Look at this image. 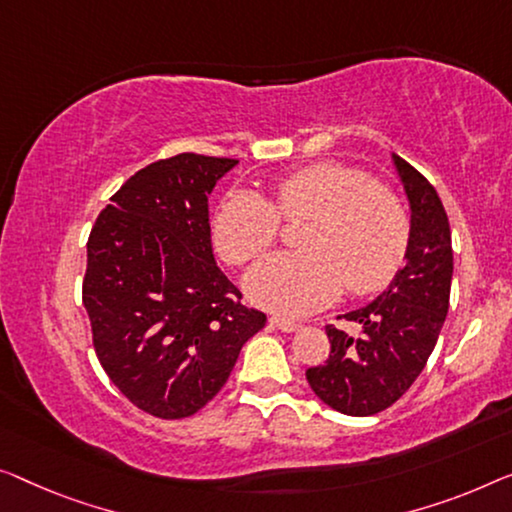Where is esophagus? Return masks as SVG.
<instances>
[{"label": "esophagus", "mask_w": 512, "mask_h": 512, "mask_svg": "<svg viewBox=\"0 0 512 512\" xmlns=\"http://www.w3.org/2000/svg\"><path fill=\"white\" fill-rule=\"evenodd\" d=\"M269 322H271L273 329H278V331H282V333H294V331L301 329L299 324L289 322V319H285V317H271Z\"/></svg>", "instance_id": "esophagus-1"}]
</instances>
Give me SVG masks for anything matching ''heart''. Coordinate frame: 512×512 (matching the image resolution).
Instances as JSON below:
<instances>
[{
  "label": "heart",
  "mask_w": 512,
  "mask_h": 512,
  "mask_svg": "<svg viewBox=\"0 0 512 512\" xmlns=\"http://www.w3.org/2000/svg\"><path fill=\"white\" fill-rule=\"evenodd\" d=\"M285 220L310 218L305 253H278L250 269L248 299L285 317L310 315L352 294L381 292L398 276L409 248L402 202L356 167L312 163L273 183V200L255 190H230L213 211L211 236L223 259L241 266L264 255Z\"/></svg>",
  "instance_id": "b5f03b06"
}]
</instances>
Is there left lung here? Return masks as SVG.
Wrapping results in <instances>:
<instances>
[{
	"mask_svg": "<svg viewBox=\"0 0 512 512\" xmlns=\"http://www.w3.org/2000/svg\"><path fill=\"white\" fill-rule=\"evenodd\" d=\"M409 202L404 266L375 301L342 315L361 324L349 335L326 326L331 354L305 377L319 400L347 416H372L400 400L430 358L446 322L453 278L451 225L437 190L391 154Z\"/></svg>",
	"mask_w": 512,
	"mask_h": 512,
	"instance_id": "obj_1",
	"label": "left lung"
}]
</instances>
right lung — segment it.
<instances>
[{
    "mask_svg": "<svg viewBox=\"0 0 512 512\" xmlns=\"http://www.w3.org/2000/svg\"><path fill=\"white\" fill-rule=\"evenodd\" d=\"M234 165L200 154L156 160L112 195L89 234L82 303L96 356L151 416L200 411L266 324L213 257L209 195Z\"/></svg>",
    "mask_w": 512,
    "mask_h": 512,
    "instance_id": "add662e5",
    "label": "right lung"
}]
</instances>
